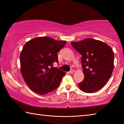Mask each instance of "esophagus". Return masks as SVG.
Wrapping results in <instances>:
<instances>
[{"label":"esophagus","mask_w":124,"mask_h":124,"mask_svg":"<svg viewBox=\"0 0 124 124\" xmlns=\"http://www.w3.org/2000/svg\"><path fill=\"white\" fill-rule=\"evenodd\" d=\"M74 72H75V70H74V69H71V70H70V71H69V73L72 74V73H74Z\"/></svg>","instance_id":"esophagus-1"}]
</instances>
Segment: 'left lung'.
Segmentation results:
<instances>
[{
  "label": "left lung",
  "mask_w": 124,
  "mask_h": 124,
  "mask_svg": "<svg viewBox=\"0 0 124 124\" xmlns=\"http://www.w3.org/2000/svg\"><path fill=\"white\" fill-rule=\"evenodd\" d=\"M71 44L82 56L85 78L78 84L80 89L85 93H92L102 88L113 70V50L105 43L92 39L72 42Z\"/></svg>",
  "instance_id": "8db88e82"
}]
</instances>
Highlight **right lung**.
Returning a JSON list of instances; mask_svg holds the SVG:
<instances>
[{
	"mask_svg": "<svg viewBox=\"0 0 124 124\" xmlns=\"http://www.w3.org/2000/svg\"><path fill=\"white\" fill-rule=\"evenodd\" d=\"M66 43L49 37H39L25 44L20 55L21 71L32 91L42 95L58 87L66 73L53 67V64L58 63L57 53Z\"/></svg>",
	"mask_w": 124,
	"mask_h": 124,
	"instance_id": "obj_1",
	"label": "right lung"
}]
</instances>
